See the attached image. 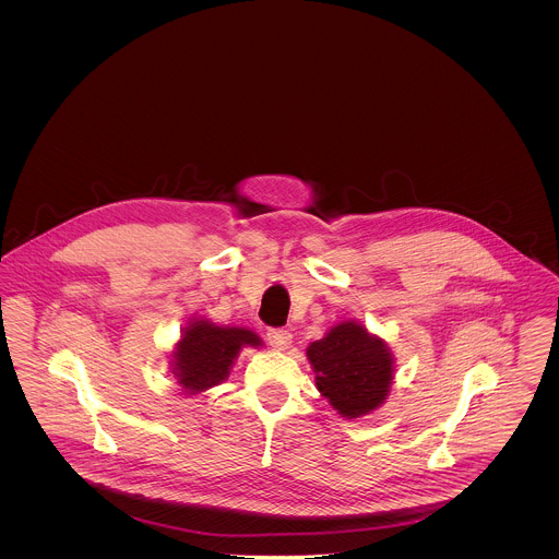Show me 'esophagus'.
I'll return each instance as SVG.
<instances>
[{
    "label": "esophagus",
    "mask_w": 559,
    "mask_h": 559,
    "mask_svg": "<svg viewBox=\"0 0 559 559\" xmlns=\"http://www.w3.org/2000/svg\"><path fill=\"white\" fill-rule=\"evenodd\" d=\"M290 340H293V335H290L288 331H284V329H269V331H266V342H269L273 348H277V350L288 348Z\"/></svg>",
    "instance_id": "obj_1"
}]
</instances>
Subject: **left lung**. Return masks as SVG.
Here are the masks:
<instances>
[{"label": "left lung", "instance_id": "1", "mask_svg": "<svg viewBox=\"0 0 559 559\" xmlns=\"http://www.w3.org/2000/svg\"><path fill=\"white\" fill-rule=\"evenodd\" d=\"M317 388L348 419L368 415L388 399L394 381V359L388 344L366 326L346 320L308 346Z\"/></svg>", "mask_w": 559, "mask_h": 559}]
</instances>
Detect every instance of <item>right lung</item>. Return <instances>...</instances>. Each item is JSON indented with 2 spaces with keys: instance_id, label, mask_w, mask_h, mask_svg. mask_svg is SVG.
I'll return each instance as SVG.
<instances>
[{
  "instance_id": "obj_1",
  "label": "right lung",
  "mask_w": 559,
  "mask_h": 559,
  "mask_svg": "<svg viewBox=\"0 0 559 559\" xmlns=\"http://www.w3.org/2000/svg\"><path fill=\"white\" fill-rule=\"evenodd\" d=\"M260 337L242 326H219L211 320H193L174 350V374L187 394L219 385L242 346H260Z\"/></svg>"
}]
</instances>
